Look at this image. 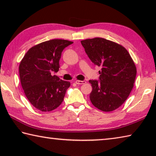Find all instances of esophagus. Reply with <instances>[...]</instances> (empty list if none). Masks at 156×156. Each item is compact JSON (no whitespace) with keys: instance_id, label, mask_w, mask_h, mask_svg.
<instances>
[{"instance_id":"esophagus-1","label":"esophagus","mask_w":156,"mask_h":156,"mask_svg":"<svg viewBox=\"0 0 156 156\" xmlns=\"http://www.w3.org/2000/svg\"><path fill=\"white\" fill-rule=\"evenodd\" d=\"M76 83L77 84H85L86 82L84 80H76Z\"/></svg>"}]
</instances>
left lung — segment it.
I'll list each match as a JSON object with an SVG mask.
<instances>
[{"instance_id":"1","label":"left lung","mask_w":156,"mask_h":156,"mask_svg":"<svg viewBox=\"0 0 156 156\" xmlns=\"http://www.w3.org/2000/svg\"><path fill=\"white\" fill-rule=\"evenodd\" d=\"M91 62L101 67L99 80H90L91 103L102 112L120 107L130 94L136 67L125 47L107 39L94 38L81 41Z\"/></svg>"}]
</instances>
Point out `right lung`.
Returning a JSON list of instances; mask_svg holds the SVG:
<instances>
[{
    "instance_id": "add662e5",
    "label": "right lung",
    "mask_w": 156,
    "mask_h": 156,
    "mask_svg": "<svg viewBox=\"0 0 156 156\" xmlns=\"http://www.w3.org/2000/svg\"><path fill=\"white\" fill-rule=\"evenodd\" d=\"M73 43L62 39L47 41L28 50L19 65L22 87L30 103L41 112H51L60 106L70 83L54 75L65 47Z\"/></svg>"
}]
</instances>
